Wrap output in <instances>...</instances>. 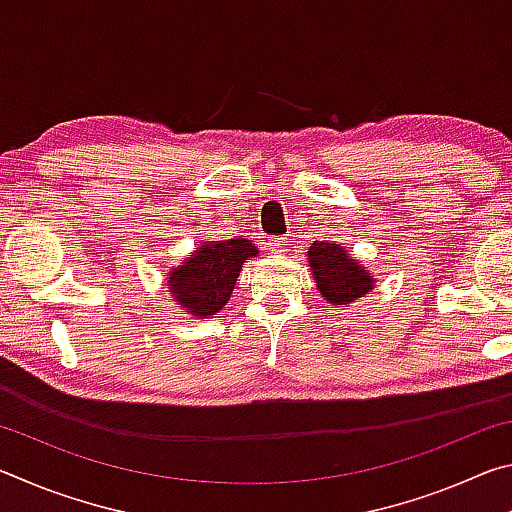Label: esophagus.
<instances>
[{
    "label": "esophagus",
    "instance_id": "34e87169",
    "mask_svg": "<svg viewBox=\"0 0 512 512\" xmlns=\"http://www.w3.org/2000/svg\"><path fill=\"white\" fill-rule=\"evenodd\" d=\"M268 248L273 250V253H284V248H287V239L284 237H277L268 241Z\"/></svg>",
    "mask_w": 512,
    "mask_h": 512
}]
</instances>
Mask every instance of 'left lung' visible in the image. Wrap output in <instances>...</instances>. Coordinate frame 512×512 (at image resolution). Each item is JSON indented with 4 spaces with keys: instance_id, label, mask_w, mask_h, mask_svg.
Here are the masks:
<instances>
[{
    "instance_id": "1",
    "label": "left lung",
    "mask_w": 512,
    "mask_h": 512,
    "mask_svg": "<svg viewBox=\"0 0 512 512\" xmlns=\"http://www.w3.org/2000/svg\"><path fill=\"white\" fill-rule=\"evenodd\" d=\"M307 255L316 287L329 305H350L375 289V275L368 273L336 241H314Z\"/></svg>"
}]
</instances>
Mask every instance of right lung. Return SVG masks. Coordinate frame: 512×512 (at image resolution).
Masks as SVG:
<instances>
[{"mask_svg":"<svg viewBox=\"0 0 512 512\" xmlns=\"http://www.w3.org/2000/svg\"><path fill=\"white\" fill-rule=\"evenodd\" d=\"M250 257H257V248L248 239L203 241L183 264L171 268L167 287L192 316H214L230 300L241 266Z\"/></svg>","mask_w":512,"mask_h":512,"instance_id":"obj_1","label":"right lung"}]
</instances>
